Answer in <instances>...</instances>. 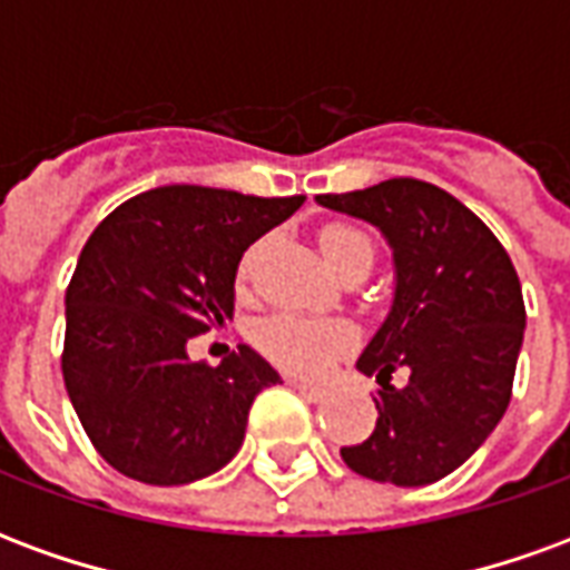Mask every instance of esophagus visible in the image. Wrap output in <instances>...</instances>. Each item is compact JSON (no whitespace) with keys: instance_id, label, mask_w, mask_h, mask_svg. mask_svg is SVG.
I'll list each match as a JSON object with an SVG mask.
<instances>
[{"instance_id":"esophagus-1","label":"esophagus","mask_w":570,"mask_h":570,"mask_svg":"<svg viewBox=\"0 0 570 570\" xmlns=\"http://www.w3.org/2000/svg\"><path fill=\"white\" fill-rule=\"evenodd\" d=\"M289 387H293V391H298L302 396L314 400V403L326 396V387H321V384H311V382H298V379H289Z\"/></svg>"}]
</instances>
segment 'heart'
Wrapping results in <instances>:
<instances>
[{"mask_svg": "<svg viewBox=\"0 0 570 570\" xmlns=\"http://www.w3.org/2000/svg\"><path fill=\"white\" fill-rule=\"evenodd\" d=\"M321 253L326 265L333 268L338 277L347 272H370L372 259H375V244L366 232H360L354 225L330 223L323 225L321 235ZM265 244H253L247 256L240 262V281H247L253 265L259 259ZM256 347L277 366H284L298 375H317L323 372L335 357H342L347 347L354 345V326L347 321H317V317H298V314H274L268 321L256 326Z\"/></svg>", "mask_w": 570, "mask_h": 570, "instance_id": "b5f03b06", "label": "heart"}]
</instances>
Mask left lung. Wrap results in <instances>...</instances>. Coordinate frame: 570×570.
<instances>
[{
	"label": "left lung",
	"instance_id": "1",
	"mask_svg": "<svg viewBox=\"0 0 570 570\" xmlns=\"http://www.w3.org/2000/svg\"><path fill=\"white\" fill-rule=\"evenodd\" d=\"M317 204L379 225L396 265L391 314L357 360L382 384L379 421L342 458L375 482L430 485L464 464L510 406L525 333L519 274L476 213L421 179ZM396 368L410 372L403 389L390 384Z\"/></svg>",
	"mask_w": 570,
	"mask_h": 570
}]
</instances>
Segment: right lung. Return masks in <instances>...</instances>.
<instances>
[{"instance_id":"right-lung-1","label":"right lung","mask_w":570,"mask_h":570,"mask_svg":"<svg viewBox=\"0 0 570 570\" xmlns=\"http://www.w3.org/2000/svg\"><path fill=\"white\" fill-rule=\"evenodd\" d=\"M302 204L161 186L94 228L67 286L60 370L88 440L118 473L186 485L235 458L253 400L281 375L247 345L219 366L191 363L186 345L232 321L244 249Z\"/></svg>"}]
</instances>
